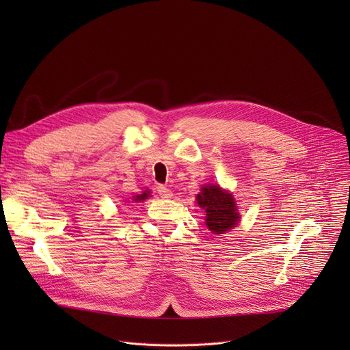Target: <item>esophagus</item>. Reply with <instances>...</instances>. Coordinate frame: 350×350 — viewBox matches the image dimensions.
<instances>
[{"label": "esophagus", "instance_id": "obj_1", "mask_svg": "<svg viewBox=\"0 0 350 350\" xmlns=\"http://www.w3.org/2000/svg\"><path fill=\"white\" fill-rule=\"evenodd\" d=\"M157 193L160 197L163 198H170L173 194H172V190L167 189L165 186H157Z\"/></svg>", "mask_w": 350, "mask_h": 350}]
</instances>
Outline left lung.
I'll return each instance as SVG.
<instances>
[{
    "instance_id": "8db88e82",
    "label": "left lung",
    "mask_w": 350,
    "mask_h": 350,
    "mask_svg": "<svg viewBox=\"0 0 350 350\" xmlns=\"http://www.w3.org/2000/svg\"><path fill=\"white\" fill-rule=\"evenodd\" d=\"M197 203L206 210V224L214 234H223L237 226L240 214L237 213L234 197L219 186H206L197 196Z\"/></svg>"
}]
</instances>
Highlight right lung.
Masks as SVG:
<instances>
[{"mask_svg": "<svg viewBox=\"0 0 350 350\" xmlns=\"http://www.w3.org/2000/svg\"><path fill=\"white\" fill-rule=\"evenodd\" d=\"M147 197H149V194H147V193L144 191L142 196H136L135 201H142V200H144V198H147Z\"/></svg>", "mask_w": 350, "mask_h": 350, "instance_id": "right-lung-1", "label": "right lung"}]
</instances>
